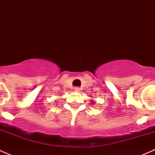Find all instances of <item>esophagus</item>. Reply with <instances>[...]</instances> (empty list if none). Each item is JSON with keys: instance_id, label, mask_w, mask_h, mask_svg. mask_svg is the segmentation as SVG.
<instances>
[{"instance_id": "obj_1", "label": "esophagus", "mask_w": 155, "mask_h": 155, "mask_svg": "<svg viewBox=\"0 0 155 155\" xmlns=\"http://www.w3.org/2000/svg\"><path fill=\"white\" fill-rule=\"evenodd\" d=\"M75 91H80V87H74Z\"/></svg>"}]
</instances>
